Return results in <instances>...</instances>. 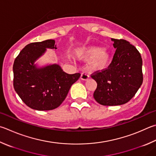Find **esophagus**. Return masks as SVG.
<instances>
[{
  "label": "esophagus",
  "mask_w": 156,
  "mask_h": 156,
  "mask_svg": "<svg viewBox=\"0 0 156 156\" xmlns=\"http://www.w3.org/2000/svg\"><path fill=\"white\" fill-rule=\"evenodd\" d=\"M81 80H87L89 78V76L86 72H83L81 73V76H80Z\"/></svg>",
  "instance_id": "34e87169"
}]
</instances>
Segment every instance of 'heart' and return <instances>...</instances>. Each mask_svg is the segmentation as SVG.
<instances>
[{"label": "heart", "mask_w": 156, "mask_h": 156, "mask_svg": "<svg viewBox=\"0 0 156 156\" xmlns=\"http://www.w3.org/2000/svg\"><path fill=\"white\" fill-rule=\"evenodd\" d=\"M77 56L79 58L83 61H90L93 59L90 66L95 70L105 69L111 60V56L109 52L99 46H90L82 48L78 50Z\"/></svg>", "instance_id": "heart-1"}]
</instances>
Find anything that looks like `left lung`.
<instances>
[{"instance_id":"obj_1","label":"left lung","mask_w":156,"mask_h":156,"mask_svg":"<svg viewBox=\"0 0 156 156\" xmlns=\"http://www.w3.org/2000/svg\"><path fill=\"white\" fill-rule=\"evenodd\" d=\"M111 40L116 49L111 63L107 69L91 74L98 84L93 97L103 106L128 102L143 81V61L138 50L124 39Z\"/></svg>"}]
</instances>
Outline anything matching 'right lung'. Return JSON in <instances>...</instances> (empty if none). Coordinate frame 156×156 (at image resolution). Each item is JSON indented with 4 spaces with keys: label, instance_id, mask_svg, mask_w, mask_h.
Returning a JSON list of instances; mask_svg holds the SVG:
<instances>
[{
    "label": "right lung",
    "instance_id": "right-lung-1",
    "mask_svg": "<svg viewBox=\"0 0 156 156\" xmlns=\"http://www.w3.org/2000/svg\"><path fill=\"white\" fill-rule=\"evenodd\" d=\"M55 41L48 39L28 44L13 63V87L23 102L37 110H50L65 100L80 73L68 74L58 64L39 67L35 61L46 48L56 49Z\"/></svg>",
    "mask_w": 156,
    "mask_h": 156
}]
</instances>
